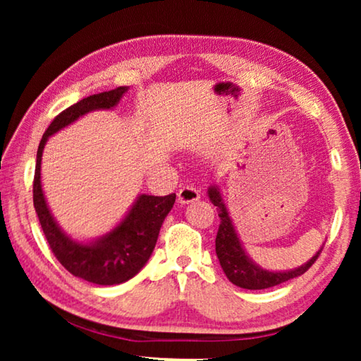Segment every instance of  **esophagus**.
<instances>
[{"label":"esophagus","instance_id":"obj_1","mask_svg":"<svg viewBox=\"0 0 361 361\" xmlns=\"http://www.w3.org/2000/svg\"><path fill=\"white\" fill-rule=\"evenodd\" d=\"M176 195H178L180 204H191V202H195V200L200 199V191L192 185H186L180 189Z\"/></svg>","mask_w":361,"mask_h":361}]
</instances>
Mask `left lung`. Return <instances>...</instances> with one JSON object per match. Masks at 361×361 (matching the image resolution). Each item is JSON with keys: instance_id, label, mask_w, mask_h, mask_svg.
Segmentation results:
<instances>
[{"instance_id": "1", "label": "left lung", "mask_w": 361, "mask_h": 361, "mask_svg": "<svg viewBox=\"0 0 361 361\" xmlns=\"http://www.w3.org/2000/svg\"><path fill=\"white\" fill-rule=\"evenodd\" d=\"M209 197L212 200V204L216 207L219 216V228L215 240V250L219 264H221L226 277L229 279V282L240 286V288L264 290L283 282H288L291 279L302 276L320 256L323 247L315 253V256H312V258L305 262V264L298 269H293V271L271 272L266 271V269H261L248 258L245 250H243L239 237H237L234 224H232L229 218V213L226 210L221 194H219V189L216 186L209 188ZM323 245H325V243H323Z\"/></svg>"}]
</instances>
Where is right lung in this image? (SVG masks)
Here are the masks:
<instances>
[{
	"instance_id": "1",
	"label": "right lung",
	"mask_w": 361,
	"mask_h": 361,
	"mask_svg": "<svg viewBox=\"0 0 361 361\" xmlns=\"http://www.w3.org/2000/svg\"><path fill=\"white\" fill-rule=\"evenodd\" d=\"M127 89H129L127 85H122L108 92L85 97L63 109L47 127L36 152L33 204L49 247L66 271L95 285L124 283L142 271L156 247L159 231L169 212L172 210L176 195L175 192L169 195L142 194L127 216L111 232L95 242L79 243L71 240L59 228L47 209L41 188V156L49 137L70 126L85 113L116 106Z\"/></svg>"
}]
</instances>
